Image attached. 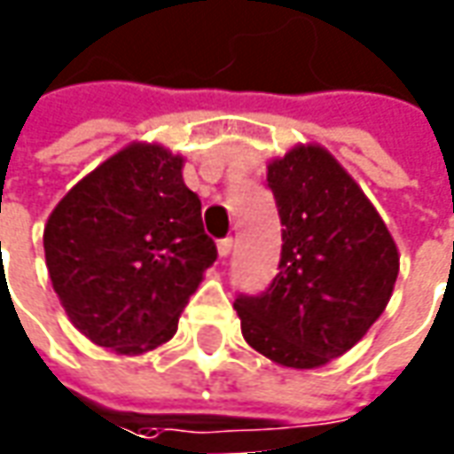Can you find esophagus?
<instances>
[{"label": "esophagus", "instance_id": "obj_1", "mask_svg": "<svg viewBox=\"0 0 454 454\" xmlns=\"http://www.w3.org/2000/svg\"><path fill=\"white\" fill-rule=\"evenodd\" d=\"M231 248H233V239H221V241H218V256L228 258Z\"/></svg>", "mask_w": 454, "mask_h": 454}]
</instances>
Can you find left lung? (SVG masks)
Here are the masks:
<instances>
[{
    "label": "left lung",
    "mask_w": 454,
    "mask_h": 454,
    "mask_svg": "<svg viewBox=\"0 0 454 454\" xmlns=\"http://www.w3.org/2000/svg\"><path fill=\"white\" fill-rule=\"evenodd\" d=\"M266 185L284 243L269 289L236 296L243 339L276 364L321 367L380 319L399 274L397 246L324 148L289 150L269 165Z\"/></svg>",
    "instance_id": "1"
}]
</instances>
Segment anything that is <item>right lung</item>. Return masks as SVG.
<instances>
[{"instance_id":"add662e5","label":"right lung","mask_w":454,"mask_h":454,"mask_svg":"<svg viewBox=\"0 0 454 454\" xmlns=\"http://www.w3.org/2000/svg\"><path fill=\"white\" fill-rule=\"evenodd\" d=\"M183 158L130 145L82 178L44 226L50 278L70 321L120 354L160 347L218 251Z\"/></svg>"}]
</instances>
